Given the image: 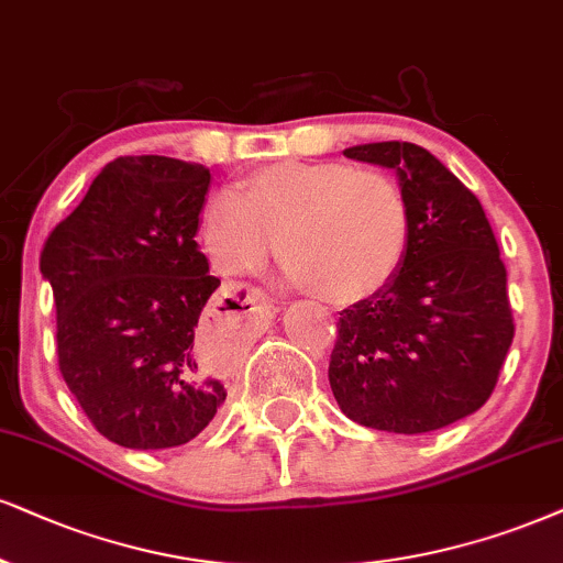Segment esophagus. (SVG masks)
Wrapping results in <instances>:
<instances>
[{"label": "esophagus", "mask_w": 563, "mask_h": 563, "mask_svg": "<svg viewBox=\"0 0 563 563\" xmlns=\"http://www.w3.org/2000/svg\"><path fill=\"white\" fill-rule=\"evenodd\" d=\"M247 302H253L261 313H266V316L274 313V302H271L263 292H258V289H247Z\"/></svg>", "instance_id": "1"}]
</instances>
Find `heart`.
Instances as JSON below:
<instances>
[{
    "label": "heart",
    "mask_w": 563,
    "mask_h": 563,
    "mask_svg": "<svg viewBox=\"0 0 563 563\" xmlns=\"http://www.w3.org/2000/svg\"><path fill=\"white\" fill-rule=\"evenodd\" d=\"M203 245L224 274H250L279 242L289 282L329 305L376 297L409 247V206L384 172L344 162H279L250 172L203 211Z\"/></svg>",
    "instance_id": "b5f03b06"
}]
</instances>
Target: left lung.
I'll use <instances>...</instances> for the list:
<instances>
[{"label": "left lung", "instance_id": "obj_1", "mask_svg": "<svg viewBox=\"0 0 563 563\" xmlns=\"http://www.w3.org/2000/svg\"><path fill=\"white\" fill-rule=\"evenodd\" d=\"M344 156L397 172L409 247L386 289L339 313L331 391L365 428H446L488 401L515 339L494 229L481 200L420 145L363 143Z\"/></svg>", "mask_w": 563, "mask_h": 563}]
</instances>
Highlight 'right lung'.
Segmentation results:
<instances>
[{
	"label": "right lung",
	"mask_w": 563,
	"mask_h": 563,
	"mask_svg": "<svg viewBox=\"0 0 563 563\" xmlns=\"http://www.w3.org/2000/svg\"><path fill=\"white\" fill-rule=\"evenodd\" d=\"M208 187L203 164L120 156L41 253L62 378L93 428L124 449L183 446L227 399L196 350L221 284L196 242Z\"/></svg>",
	"instance_id": "right-lung-1"
}]
</instances>
